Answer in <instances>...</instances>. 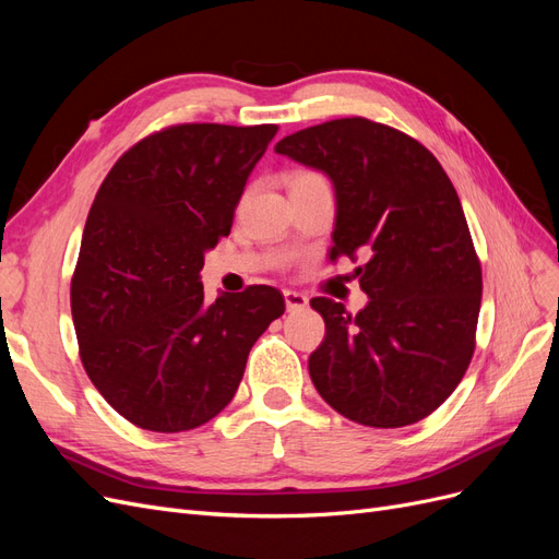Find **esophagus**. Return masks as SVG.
<instances>
[{"instance_id": "34e87169", "label": "esophagus", "mask_w": 559, "mask_h": 559, "mask_svg": "<svg viewBox=\"0 0 559 559\" xmlns=\"http://www.w3.org/2000/svg\"><path fill=\"white\" fill-rule=\"evenodd\" d=\"M284 302H286V310L298 312V310H306L310 300L308 296H302L298 292H284Z\"/></svg>"}]
</instances>
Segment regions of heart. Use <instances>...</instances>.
Masks as SVG:
<instances>
[{"label":"heart","instance_id":"1","mask_svg":"<svg viewBox=\"0 0 559 559\" xmlns=\"http://www.w3.org/2000/svg\"><path fill=\"white\" fill-rule=\"evenodd\" d=\"M310 177H319V175H314V173H294L292 181H300V179H310Z\"/></svg>","mask_w":559,"mask_h":559}]
</instances>
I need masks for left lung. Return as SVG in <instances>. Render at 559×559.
Listing matches in <instances>:
<instances>
[{
	"instance_id": "left-lung-1",
	"label": "left lung",
	"mask_w": 559,
	"mask_h": 559,
	"mask_svg": "<svg viewBox=\"0 0 559 559\" xmlns=\"http://www.w3.org/2000/svg\"><path fill=\"white\" fill-rule=\"evenodd\" d=\"M275 151L333 183L329 259H364V310L310 300L326 324L308 361L319 396L364 427L415 425L476 349L483 273L460 195L429 148L361 116L298 130Z\"/></svg>"
}]
</instances>
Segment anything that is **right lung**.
<instances>
[{"instance_id":"add662e5","label":"right lung","mask_w":559,"mask_h":559,"mask_svg":"<svg viewBox=\"0 0 559 559\" xmlns=\"http://www.w3.org/2000/svg\"><path fill=\"white\" fill-rule=\"evenodd\" d=\"M277 126L183 123L116 160L93 200L72 277L83 368L146 431L205 425L238 392L249 349L284 314L275 286L205 302V251L230 233Z\"/></svg>"}]
</instances>
